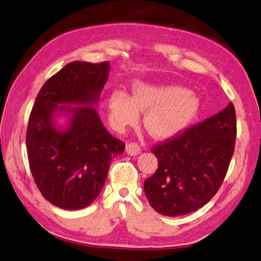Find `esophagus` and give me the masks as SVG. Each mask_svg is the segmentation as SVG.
Here are the masks:
<instances>
[{
  "label": "esophagus",
  "instance_id": "obj_1",
  "mask_svg": "<svg viewBox=\"0 0 261 261\" xmlns=\"http://www.w3.org/2000/svg\"><path fill=\"white\" fill-rule=\"evenodd\" d=\"M125 151H126V153L129 155H131V156H135V155H137V154H139L140 153V147H139V145L138 144H136V143H129L126 145V147H125Z\"/></svg>",
  "mask_w": 261,
  "mask_h": 261
}]
</instances>
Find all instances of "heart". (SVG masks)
Segmentation results:
<instances>
[{
	"label": "heart",
	"mask_w": 261,
	"mask_h": 261,
	"mask_svg": "<svg viewBox=\"0 0 261 261\" xmlns=\"http://www.w3.org/2000/svg\"><path fill=\"white\" fill-rule=\"evenodd\" d=\"M202 108L195 94L181 86H156L136 82L131 98L121 90L108 96V118L114 129L122 131L145 113L143 125L152 137H173L192 124Z\"/></svg>",
	"instance_id": "1"
}]
</instances>
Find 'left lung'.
Returning a JSON list of instances; mask_svg holds the SVG:
<instances>
[{
	"instance_id": "left-lung-1",
	"label": "left lung",
	"mask_w": 261,
	"mask_h": 261,
	"mask_svg": "<svg viewBox=\"0 0 261 261\" xmlns=\"http://www.w3.org/2000/svg\"><path fill=\"white\" fill-rule=\"evenodd\" d=\"M232 103L152 152L158 169L144 181V192L156 213L181 216L196 212L220 189L234 150Z\"/></svg>"
}]
</instances>
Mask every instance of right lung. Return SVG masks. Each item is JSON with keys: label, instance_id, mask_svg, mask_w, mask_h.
<instances>
[{"label": "right lung", "instance_id": "right-lung-1", "mask_svg": "<svg viewBox=\"0 0 261 261\" xmlns=\"http://www.w3.org/2000/svg\"><path fill=\"white\" fill-rule=\"evenodd\" d=\"M109 72L108 61H73L37 95L27 131L29 164L41 195L61 209L92 203L110 161L125 147L107 131L96 110Z\"/></svg>", "mask_w": 261, "mask_h": 261}]
</instances>
